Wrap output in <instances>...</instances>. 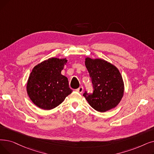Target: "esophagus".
Listing matches in <instances>:
<instances>
[{"mask_svg": "<svg viewBox=\"0 0 154 154\" xmlns=\"http://www.w3.org/2000/svg\"><path fill=\"white\" fill-rule=\"evenodd\" d=\"M83 91H84V88H83L82 86L79 87V88L78 89H76V91H77V92H79V93H81V94L82 93Z\"/></svg>", "mask_w": 154, "mask_h": 154, "instance_id": "obj_1", "label": "esophagus"}]
</instances>
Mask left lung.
I'll return each mask as SVG.
<instances>
[{"instance_id": "1", "label": "left lung", "mask_w": 154, "mask_h": 154, "mask_svg": "<svg viewBox=\"0 0 154 154\" xmlns=\"http://www.w3.org/2000/svg\"><path fill=\"white\" fill-rule=\"evenodd\" d=\"M85 65L93 84L94 92L83 96L92 108L106 112L115 108L124 94V82L118 69L101 58L85 57Z\"/></svg>"}]
</instances>
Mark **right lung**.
Masks as SVG:
<instances>
[{
  "instance_id": "1",
  "label": "right lung",
  "mask_w": 154,
  "mask_h": 154,
  "mask_svg": "<svg viewBox=\"0 0 154 154\" xmlns=\"http://www.w3.org/2000/svg\"><path fill=\"white\" fill-rule=\"evenodd\" d=\"M66 58H50L36 65L29 76L26 91L38 108L50 110L60 104L72 93L66 77L61 74Z\"/></svg>"
}]
</instances>
